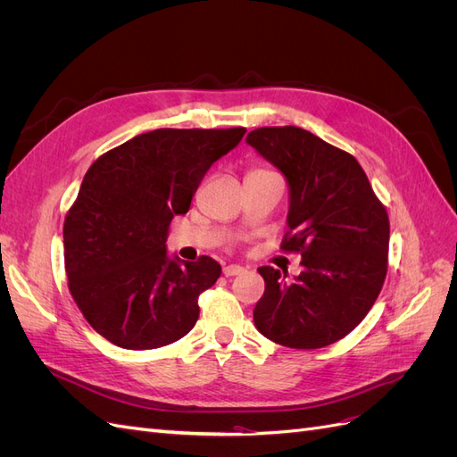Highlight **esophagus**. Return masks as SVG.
<instances>
[{"label": "esophagus", "instance_id": "obj_1", "mask_svg": "<svg viewBox=\"0 0 457 457\" xmlns=\"http://www.w3.org/2000/svg\"><path fill=\"white\" fill-rule=\"evenodd\" d=\"M242 272H244V267H240V265H228L223 269V274L227 276V278H230V276H238Z\"/></svg>", "mask_w": 457, "mask_h": 457}]
</instances>
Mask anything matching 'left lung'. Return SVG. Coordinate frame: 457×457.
Returning a JSON list of instances; mask_svg holds the SVG:
<instances>
[{
    "instance_id": "obj_1",
    "label": "left lung",
    "mask_w": 457,
    "mask_h": 457,
    "mask_svg": "<svg viewBox=\"0 0 457 457\" xmlns=\"http://www.w3.org/2000/svg\"><path fill=\"white\" fill-rule=\"evenodd\" d=\"M245 143L289 188L284 252L301 253V274L261 267L265 294L255 328L292 349H320L364 320L386 274L389 217L361 163L307 129L259 128Z\"/></svg>"
}]
</instances>
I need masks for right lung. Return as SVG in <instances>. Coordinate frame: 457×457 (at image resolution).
Masks as SVG:
<instances>
[{
	"instance_id": "add662e5",
	"label": "right lung",
	"mask_w": 457,
	"mask_h": 457,
	"mask_svg": "<svg viewBox=\"0 0 457 457\" xmlns=\"http://www.w3.org/2000/svg\"><path fill=\"white\" fill-rule=\"evenodd\" d=\"M245 129H154L87 170L64 219L68 287L91 328L121 349H158L195 328L198 295L220 276L207 255H168V228L185 215L212 165Z\"/></svg>"
}]
</instances>
